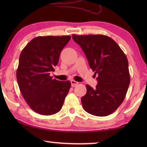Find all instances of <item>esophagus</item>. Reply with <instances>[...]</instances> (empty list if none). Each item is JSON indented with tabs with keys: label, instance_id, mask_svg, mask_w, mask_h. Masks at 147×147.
Instances as JSON below:
<instances>
[{
	"label": "esophagus",
	"instance_id": "obj_1",
	"mask_svg": "<svg viewBox=\"0 0 147 147\" xmlns=\"http://www.w3.org/2000/svg\"><path fill=\"white\" fill-rule=\"evenodd\" d=\"M71 84L72 87H75V86H76L78 84V82L75 81V80H71Z\"/></svg>",
	"mask_w": 147,
	"mask_h": 147
}]
</instances>
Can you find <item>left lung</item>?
<instances>
[{"label":"left lung","mask_w":147,"mask_h":147,"mask_svg":"<svg viewBox=\"0 0 147 147\" xmlns=\"http://www.w3.org/2000/svg\"><path fill=\"white\" fill-rule=\"evenodd\" d=\"M85 53L91 69L97 74L96 88L86 85L82 98L84 109L97 116L113 113L124 101L130 84L127 57L117 43L103 35H72Z\"/></svg>","instance_id":"1"}]
</instances>
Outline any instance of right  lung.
<instances>
[{
	"label": "right lung",
	"mask_w": 147,
	"mask_h": 147,
	"mask_svg": "<svg viewBox=\"0 0 147 147\" xmlns=\"http://www.w3.org/2000/svg\"><path fill=\"white\" fill-rule=\"evenodd\" d=\"M70 39L69 35L35 37L20 55L18 85L29 107L41 115L60 111L71 87L69 81L61 82L50 76Z\"/></svg>",
	"instance_id": "right-lung-1"
}]
</instances>
